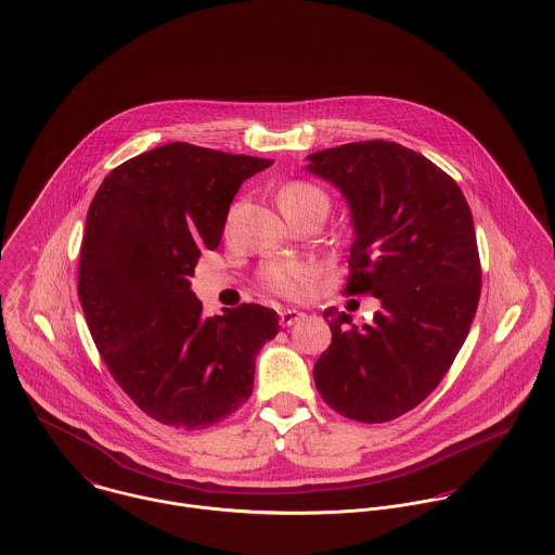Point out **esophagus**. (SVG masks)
I'll use <instances>...</instances> for the list:
<instances>
[{
    "mask_svg": "<svg viewBox=\"0 0 555 555\" xmlns=\"http://www.w3.org/2000/svg\"><path fill=\"white\" fill-rule=\"evenodd\" d=\"M301 318H304V312H299V310H284V312H280L282 326H291V324H295Z\"/></svg>",
    "mask_w": 555,
    "mask_h": 555,
    "instance_id": "34e87169",
    "label": "esophagus"
}]
</instances>
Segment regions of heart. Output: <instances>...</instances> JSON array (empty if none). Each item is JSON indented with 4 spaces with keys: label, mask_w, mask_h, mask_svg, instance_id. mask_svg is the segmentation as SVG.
I'll return each instance as SVG.
<instances>
[{
    "label": "heart",
    "mask_w": 555,
    "mask_h": 555,
    "mask_svg": "<svg viewBox=\"0 0 555 555\" xmlns=\"http://www.w3.org/2000/svg\"><path fill=\"white\" fill-rule=\"evenodd\" d=\"M280 207L286 216L304 211H328V196L322 188L310 181H291L278 194ZM262 286L286 299H301L310 293L312 269L306 262L297 260H273L267 262L260 271Z\"/></svg>",
    "instance_id": "b5f03b06"
}]
</instances>
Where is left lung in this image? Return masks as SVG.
<instances>
[{"mask_svg": "<svg viewBox=\"0 0 555 555\" xmlns=\"http://www.w3.org/2000/svg\"><path fill=\"white\" fill-rule=\"evenodd\" d=\"M308 159L350 205L344 293L383 304L361 328L324 310L333 339L314 365L318 393L346 418L387 423L440 385L468 337L480 297L473 214L453 177L397 143H346Z\"/></svg>", "mask_w": 555, "mask_h": 555, "instance_id": "obj_1", "label": "left lung"}]
</instances>
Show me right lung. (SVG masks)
<instances>
[{
  "label": "right lung",
  "instance_id": "right-lung-1",
  "mask_svg": "<svg viewBox=\"0 0 555 555\" xmlns=\"http://www.w3.org/2000/svg\"><path fill=\"white\" fill-rule=\"evenodd\" d=\"M271 164L168 143L113 168L89 205L85 320L117 385L158 423L203 429L251 396L254 359L280 318L256 304L205 318L190 278L220 245L241 183Z\"/></svg>",
  "mask_w": 555,
  "mask_h": 555
}]
</instances>
